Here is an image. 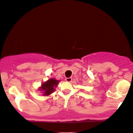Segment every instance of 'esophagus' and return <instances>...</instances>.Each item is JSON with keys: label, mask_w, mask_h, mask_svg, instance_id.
Segmentation results:
<instances>
[{"label": "esophagus", "mask_w": 133, "mask_h": 133, "mask_svg": "<svg viewBox=\"0 0 133 133\" xmlns=\"http://www.w3.org/2000/svg\"><path fill=\"white\" fill-rule=\"evenodd\" d=\"M65 80H66V81H67V82H71L72 81V78H66V79H65Z\"/></svg>", "instance_id": "obj_1"}]
</instances>
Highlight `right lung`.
Here are the masks:
<instances>
[{"label": "right lung", "instance_id": "right-lung-1", "mask_svg": "<svg viewBox=\"0 0 133 133\" xmlns=\"http://www.w3.org/2000/svg\"><path fill=\"white\" fill-rule=\"evenodd\" d=\"M59 82L60 81L55 78H50L42 83L38 88V91L41 92L44 96H50L55 91V88L58 86Z\"/></svg>", "mask_w": 133, "mask_h": 133}]
</instances>
